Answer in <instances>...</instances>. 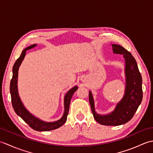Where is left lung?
<instances>
[{"mask_svg":"<svg viewBox=\"0 0 153 153\" xmlns=\"http://www.w3.org/2000/svg\"><path fill=\"white\" fill-rule=\"evenodd\" d=\"M113 53L122 54L125 59V92L114 109L106 114H100L95 110V101L91 91L89 100L96 121L105 126H120L130 120L142 101V77L137 64L131 54L122 46L112 44Z\"/></svg>","mask_w":153,"mask_h":153,"instance_id":"obj_1","label":"left lung"}]
</instances>
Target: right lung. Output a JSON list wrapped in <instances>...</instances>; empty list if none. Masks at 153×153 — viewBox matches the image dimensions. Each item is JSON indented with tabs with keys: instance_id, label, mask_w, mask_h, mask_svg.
Here are the masks:
<instances>
[{
	"instance_id": "add662e5",
	"label": "right lung",
	"mask_w": 153,
	"mask_h": 153,
	"mask_svg": "<svg viewBox=\"0 0 153 153\" xmlns=\"http://www.w3.org/2000/svg\"><path fill=\"white\" fill-rule=\"evenodd\" d=\"M37 46V44H33L31 46L25 48L22 52L20 56L18 58V59L16 61L14 64V66L12 68V78L10 82V91L11 99H12V104L13 108H14L15 112L17 114L21 117L24 120V122L27 123L32 129L34 130L38 131H47L53 130V129H57L62 126L66 122L67 120V116L69 112V107L70 104V100L72 97L75 91H76L78 89V87L77 85L74 86L68 91L64 95V111L62 116L61 118L54 122H45L39 118L35 117L33 114H32L31 112H29V110L25 108V106L23 104L22 100L19 97L18 93V70L19 68L24 60L26 51L30 50L31 48H33Z\"/></svg>"
}]
</instances>
